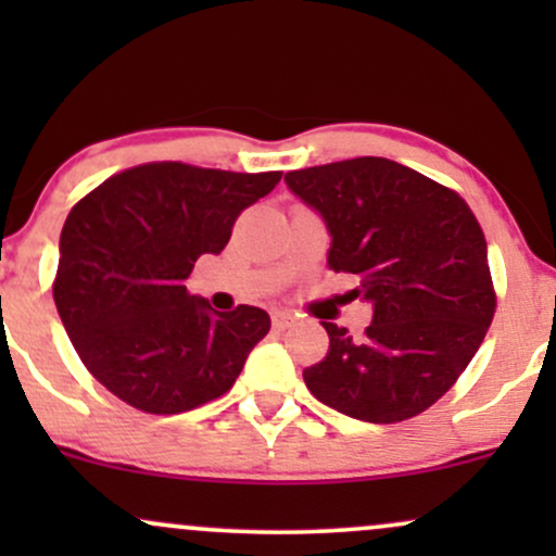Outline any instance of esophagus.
Returning <instances> with one entry per match:
<instances>
[{"label": "esophagus", "mask_w": 556, "mask_h": 556, "mask_svg": "<svg viewBox=\"0 0 556 556\" xmlns=\"http://www.w3.org/2000/svg\"><path fill=\"white\" fill-rule=\"evenodd\" d=\"M290 324H292V314H287V311H271V327L274 329H279V331H282V329H287V327H290Z\"/></svg>", "instance_id": "1"}]
</instances>
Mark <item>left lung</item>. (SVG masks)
<instances>
[{
    "instance_id": "8db88e82",
    "label": "left lung",
    "mask_w": 556,
    "mask_h": 556,
    "mask_svg": "<svg viewBox=\"0 0 556 556\" xmlns=\"http://www.w3.org/2000/svg\"><path fill=\"white\" fill-rule=\"evenodd\" d=\"M327 222L329 269L355 274L374 305L363 337L321 321L324 361L303 379L316 400L368 424H400L450 392L496 311L486 238L460 193L381 156L287 172Z\"/></svg>"
}]
</instances>
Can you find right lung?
Masks as SVG:
<instances>
[{"label": "right lung", "mask_w": 556, "mask_h": 556, "mask_svg": "<svg viewBox=\"0 0 556 556\" xmlns=\"http://www.w3.org/2000/svg\"><path fill=\"white\" fill-rule=\"evenodd\" d=\"M279 177L149 162L75 203L54 303L83 366L114 397L175 416L232 389L271 318L256 305L216 314L185 282L203 253L225 251L242 208Z\"/></svg>", "instance_id": "right-lung-1"}]
</instances>
